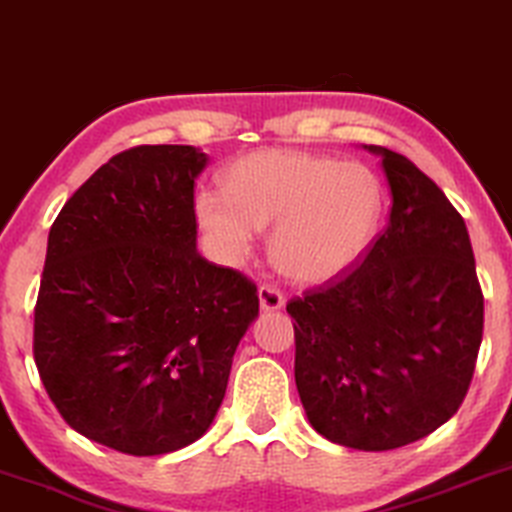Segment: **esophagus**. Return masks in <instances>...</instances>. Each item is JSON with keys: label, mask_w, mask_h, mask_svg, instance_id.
<instances>
[{"label": "esophagus", "mask_w": 512, "mask_h": 512, "mask_svg": "<svg viewBox=\"0 0 512 512\" xmlns=\"http://www.w3.org/2000/svg\"><path fill=\"white\" fill-rule=\"evenodd\" d=\"M258 305H261V310L265 312L282 310L284 296L277 289H272V286H261V289H258Z\"/></svg>", "instance_id": "esophagus-1"}]
</instances>
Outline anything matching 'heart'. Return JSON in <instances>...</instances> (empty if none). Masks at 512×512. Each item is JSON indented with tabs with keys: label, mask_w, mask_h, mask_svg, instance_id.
Here are the masks:
<instances>
[{
	"label": "heart",
	"mask_w": 512,
	"mask_h": 512,
	"mask_svg": "<svg viewBox=\"0 0 512 512\" xmlns=\"http://www.w3.org/2000/svg\"><path fill=\"white\" fill-rule=\"evenodd\" d=\"M382 214V184L366 165L300 149L244 153L223 172V191L195 195V219L219 261L242 263L272 226V261L300 284L352 270L375 242Z\"/></svg>",
	"instance_id": "heart-1"
}]
</instances>
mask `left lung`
Returning <instances> with one entry per match:
<instances>
[{"label": "left lung", "instance_id": "8db88e82", "mask_svg": "<svg viewBox=\"0 0 512 512\" xmlns=\"http://www.w3.org/2000/svg\"><path fill=\"white\" fill-rule=\"evenodd\" d=\"M382 160L384 233L352 275L293 298L296 387L312 429L363 452L410 445L464 401L482 342V291L466 223L401 153Z\"/></svg>", "mask_w": 512, "mask_h": 512}]
</instances>
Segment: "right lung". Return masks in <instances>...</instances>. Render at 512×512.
I'll return each instance as SVG.
<instances>
[{"label":"right lung","instance_id":"add662e5","mask_svg":"<svg viewBox=\"0 0 512 512\" xmlns=\"http://www.w3.org/2000/svg\"><path fill=\"white\" fill-rule=\"evenodd\" d=\"M207 160L184 144L118 153L48 233L41 382L74 431L132 457L205 436L258 319L256 286L198 254L193 186Z\"/></svg>","mask_w":512,"mask_h":512}]
</instances>
